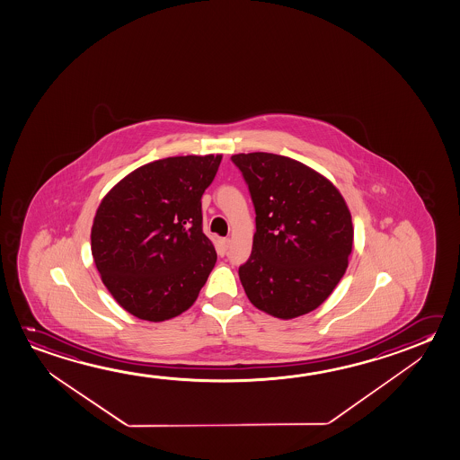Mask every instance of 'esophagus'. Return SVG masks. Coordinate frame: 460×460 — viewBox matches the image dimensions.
I'll return each instance as SVG.
<instances>
[{
  "label": "esophagus",
  "instance_id": "1",
  "mask_svg": "<svg viewBox=\"0 0 460 460\" xmlns=\"http://www.w3.org/2000/svg\"><path fill=\"white\" fill-rule=\"evenodd\" d=\"M228 244H230L228 238H220V240L217 241V252H219V255H222V257L226 254Z\"/></svg>",
  "mask_w": 460,
  "mask_h": 460
}]
</instances>
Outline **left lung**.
Here are the masks:
<instances>
[{
  "label": "left lung",
  "instance_id": "obj_1",
  "mask_svg": "<svg viewBox=\"0 0 460 460\" xmlns=\"http://www.w3.org/2000/svg\"><path fill=\"white\" fill-rule=\"evenodd\" d=\"M255 209L252 252L240 267L252 305L281 320L328 299L349 267L351 214L339 190L281 155H234Z\"/></svg>",
  "mask_w": 460,
  "mask_h": 460
}]
</instances>
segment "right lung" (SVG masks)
Here are the masks:
<instances>
[{"instance_id": "1", "label": "right lung", "mask_w": 460, "mask_h": 460, "mask_svg": "<svg viewBox=\"0 0 460 460\" xmlns=\"http://www.w3.org/2000/svg\"><path fill=\"white\" fill-rule=\"evenodd\" d=\"M222 155L171 156L132 171L95 212L91 251L113 299L140 320L193 305L217 254L203 234L201 197Z\"/></svg>"}]
</instances>
